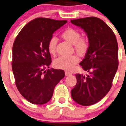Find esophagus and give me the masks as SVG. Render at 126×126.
<instances>
[{
  "label": "esophagus",
  "instance_id": "34e87169",
  "mask_svg": "<svg viewBox=\"0 0 126 126\" xmlns=\"http://www.w3.org/2000/svg\"><path fill=\"white\" fill-rule=\"evenodd\" d=\"M64 73H65V75L66 76H70V75H72V72H69V71H66L65 72H64Z\"/></svg>",
  "mask_w": 126,
  "mask_h": 126
}]
</instances>
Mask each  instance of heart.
Here are the masks:
<instances>
[{"label": "heart", "mask_w": 126, "mask_h": 126, "mask_svg": "<svg viewBox=\"0 0 126 126\" xmlns=\"http://www.w3.org/2000/svg\"><path fill=\"white\" fill-rule=\"evenodd\" d=\"M62 37L74 45L76 52L80 55H83L87 52L89 49L88 40L85 37H81L79 32L74 28H67L62 33ZM57 39L52 36L47 43L48 51L51 55H54L56 53ZM79 61L76 55L70 56H61L54 61V66L58 69L71 70L75 64Z\"/></svg>", "instance_id": "heart-1"}]
</instances>
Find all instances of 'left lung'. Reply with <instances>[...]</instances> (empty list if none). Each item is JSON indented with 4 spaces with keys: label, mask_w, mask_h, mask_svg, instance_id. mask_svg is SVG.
<instances>
[{
    "label": "left lung",
    "mask_w": 126,
    "mask_h": 126,
    "mask_svg": "<svg viewBox=\"0 0 126 126\" xmlns=\"http://www.w3.org/2000/svg\"><path fill=\"white\" fill-rule=\"evenodd\" d=\"M87 33L89 49L80 64L89 73L76 74L77 83L71 90L75 102L83 106L94 104L108 93L118 67V46L110 27L101 19L88 17L71 21Z\"/></svg>",
    "instance_id": "obj_1"
}]
</instances>
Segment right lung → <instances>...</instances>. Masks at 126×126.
Returning a JSON list of instances; mask_svg holds the SVG:
<instances>
[{
    "mask_svg": "<svg viewBox=\"0 0 126 126\" xmlns=\"http://www.w3.org/2000/svg\"><path fill=\"white\" fill-rule=\"evenodd\" d=\"M66 22L38 17L26 24L15 39L12 59L15 84L32 104L41 105L50 101L55 86L64 77L62 69H45L52 62L48 41L54 32Z\"/></svg>",
    "mask_w": 126,
    "mask_h": 126,
    "instance_id": "obj_1",
    "label": "right lung"
}]
</instances>
